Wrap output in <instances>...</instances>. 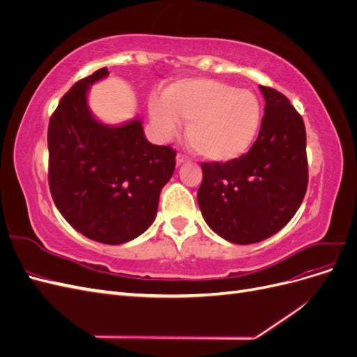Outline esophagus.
Listing matches in <instances>:
<instances>
[{
    "instance_id": "1",
    "label": "esophagus",
    "mask_w": 357,
    "mask_h": 357,
    "mask_svg": "<svg viewBox=\"0 0 357 357\" xmlns=\"http://www.w3.org/2000/svg\"><path fill=\"white\" fill-rule=\"evenodd\" d=\"M176 162H177V165H181V164H186V162H189V158H186L185 155H181V153H178V155H177V158H176Z\"/></svg>"
}]
</instances>
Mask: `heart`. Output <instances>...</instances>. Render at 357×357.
<instances>
[{"instance_id":"1","label":"heart","mask_w":357,"mask_h":357,"mask_svg":"<svg viewBox=\"0 0 357 357\" xmlns=\"http://www.w3.org/2000/svg\"><path fill=\"white\" fill-rule=\"evenodd\" d=\"M149 112L164 138L177 134L178 122L188 123L190 149L215 164L245 155L262 122V105L255 92L214 79L169 83L162 92V100L150 101Z\"/></svg>"}]
</instances>
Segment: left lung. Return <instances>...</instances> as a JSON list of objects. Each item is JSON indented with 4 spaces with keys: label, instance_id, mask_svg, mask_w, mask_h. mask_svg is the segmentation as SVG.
Masks as SVG:
<instances>
[{
    "label": "left lung",
    "instance_id": "left-lung-1",
    "mask_svg": "<svg viewBox=\"0 0 357 357\" xmlns=\"http://www.w3.org/2000/svg\"><path fill=\"white\" fill-rule=\"evenodd\" d=\"M265 114L255 144L226 164L202 162L198 205L226 241L253 244L290 222L308 185L305 125L283 93L259 86Z\"/></svg>",
    "mask_w": 357,
    "mask_h": 357
}]
</instances>
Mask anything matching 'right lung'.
I'll list each match as a JSON object with an SVG mask.
<instances>
[{
  "label": "right lung",
  "instance_id": "1",
  "mask_svg": "<svg viewBox=\"0 0 357 357\" xmlns=\"http://www.w3.org/2000/svg\"><path fill=\"white\" fill-rule=\"evenodd\" d=\"M101 68L62 96L47 131L49 186L75 231L104 244L137 238L153 223L159 195L176 168V150L147 142L142 119L110 126L88 105Z\"/></svg>",
  "mask_w": 357,
  "mask_h": 357
}]
</instances>
